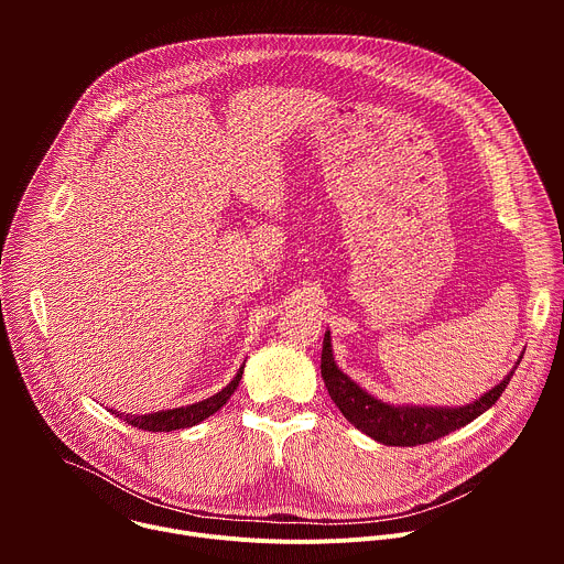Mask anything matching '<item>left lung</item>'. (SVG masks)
Segmentation results:
<instances>
[{
	"label": "left lung",
	"instance_id": "1",
	"mask_svg": "<svg viewBox=\"0 0 564 564\" xmlns=\"http://www.w3.org/2000/svg\"><path fill=\"white\" fill-rule=\"evenodd\" d=\"M520 359L498 386H494L485 394H479L475 401H468L464 406L388 404V401H381L375 394L366 392L337 366L333 355V337L330 330H326L324 350H321V377H324L333 401L355 429L386 446H417L435 442L470 424L481 413H487L505 392Z\"/></svg>",
	"mask_w": 564,
	"mask_h": 564
}]
</instances>
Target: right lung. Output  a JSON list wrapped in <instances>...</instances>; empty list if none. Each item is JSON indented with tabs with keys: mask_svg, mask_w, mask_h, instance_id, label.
I'll list each match as a JSON object with an SVG mask.
<instances>
[{
	"mask_svg": "<svg viewBox=\"0 0 564 564\" xmlns=\"http://www.w3.org/2000/svg\"><path fill=\"white\" fill-rule=\"evenodd\" d=\"M243 368H246V361H243V366L238 368L236 377H234L225 388H220L216 394H212V397H207V399H203V401H196V404L181 406V409L158 411V413H147V415L120 413V411H113V409H109V413H113L116 417L124 420L127 424H131V426H135V429L151 431V433H170V431L196 426V424H200L203 420H207L209 415H214L218 409H223V404H227V399L234 394V390H236L240 377H243Z\"/></svg>",
	"mask_w": 564,
	"mask_h": 564,
	"instance_id": "obj_1",
	"label": "right lung"
}]
</instances>
